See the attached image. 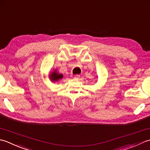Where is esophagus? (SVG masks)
Instances as JSON below:
<instances>
[{"mask_svg":"<svg viewBox=\"0 0 150 150\" xmlns=\"http://www.w3.org/2000/svg\"><path fill=\"white\" fill-rule=\"evenodd\" d=\"M79 76H79V74H76V75L74 76V79H78L79 78Z\"/></svg>","mask_w":150,"mask_h":150,"instance_id":"esophagus-1","label":"esophagus"}]
</instances>
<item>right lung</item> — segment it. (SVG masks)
Here are the masks:
<instances>
[{"mask_svg": "<svg viewBox=\"0 0 150 150\" xmlns=\"http://www.w3.org/2000/svg\"><path fill=\"white\" fill-rule=\"evenodd\" d=\"M63 74H59L56 71H54L50 76V78L52 81H56L59 80V79L63 78Z\"/></svg>", "mask_w": 150, "mask_h": 150, "instance_id": "add662e5", "label": "right lung"}]
</instances>
